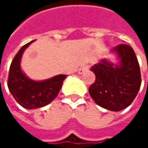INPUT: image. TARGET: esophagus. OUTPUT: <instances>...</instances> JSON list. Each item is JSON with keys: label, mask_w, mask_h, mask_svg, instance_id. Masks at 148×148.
Instances as JSON below:
<instances>
[{"label": "esophagus", "mask_w": 148, "mask_h": 148, "mask_svg": "<svg viewBox=\"0 0 148 148\" xmlns=\"http://www.w3.org/2000/svg\"><path fill=\"white\" fill-rule=\"evenodd\" d=\"M89 69V65H85V66H82L81 68H79V74H83L85 71L88 70Z\"/></svg>", "instance_id": "obj_1"}]
</instances>
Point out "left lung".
<instances>
[{
  "instance_id": "left-lung-1",
  "label": "left lung",
  "mask_w": 148,
  "mask_h": 148,
  "mask_svg": "<svg viewBox=\"0 0 148 148\" xmlns=\"http://www.w3.org/2000/svg\"><path fill=\"white\" fill-rule=\"evenodd\" d=\"M119 64L106 59L91 68L96 79L89 87L94 102L106 110L120 111L130 106L135 99L141 84L137 57L131 46L119 45L112 49Z\"/></svg>"
}]
</instances>
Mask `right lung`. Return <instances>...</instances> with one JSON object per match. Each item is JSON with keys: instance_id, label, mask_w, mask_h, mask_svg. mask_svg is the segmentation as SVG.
Masks as SVG:
<instances>
[{"instance_id": "1", "label": "right lung", "mask_w": 148, "mask_h": 148, "mask_svg": "<svg viewBox=\"0 0 148 148\" xmlns=\"http://www.w3.org/2000/svg\"><path fill=\"white\" fill-rule=\"evenodd\" d=\"M33 41L25 45L18 51L9 69L8 86L15 100L22 107L32 110L44 107L53 101L60 92L66 74L36 81L29 79L20 69V59L24 50Z\"/></svg>"}]
</instances>
